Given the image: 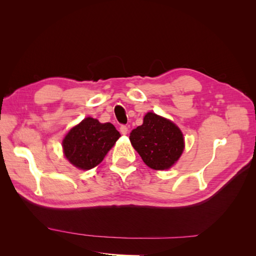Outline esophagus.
<instances>
[{"mask_svg":"<svg viewBox=\"0 0 256 256\" xmlns=\"http://www.w3.org/2000/svg\"><path fill=\"white\" fill-rule=\"evenodd\" d=\"M120 134H128V127L126 126V125H122L120 127Z\"/></svg>","mask_w":256,"mask_h":256,"instance_id":"esophagus-1","label":"esophagus"}]
</instances>
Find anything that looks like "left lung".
Segmentation results:
<instances>
[{
  "instance_id": "left-lung-1",
  "label": "left lung",
  "mask_w": 256,
  "mask_h": 256,
  "mask_svg": "<svg viewBox=\"0 0 256 256\" xmlns=\"http://www.w3.org/2000/svg\"><path fill=\"white\" fill-rule=\"evenodd\" d=\"M130 142L154 170L171 168L184 150V136L174 122L154 113L144 116L143 125L131 131Z\"/></svg>"
}]
</instances>
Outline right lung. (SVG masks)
<instances>
[{
  "label": "right lung",
  "mask_w": 256,
  "mask_h": 256,
  "mask_svg": "<svg viewBox=\"0 0 256 256\" xmlns=\"http://www.w3.org/2000/svg\"><path fill=\"white\" fill-rule=\"evenodd\" d=\"M120 136L111 122L102 124L92 118H84L65 136L64 154L74 166L90 170L104 160Z\"/></svg>",
  "instance_id": "obj_1"
}]
</instances>
